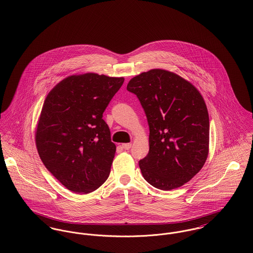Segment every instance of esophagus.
<instances>
[{
	"mask_svg": "<svg viewBox=\"0 0 253 253\" xmlns=\"http://www.w3.org/2000/svg\"><path fill=\"white\" fill-rule=\"evenodd\" d=\"M130 147H131L130 143H124V144H122V148H124L125 150H129Z\"/></svg>",
	"mask_w": 253,
	"mask_h": 253,
	"instance_id": "1",
	"label": "esophagus"
}]
</instances>
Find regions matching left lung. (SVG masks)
I'll use <instances>...</instances> for the list:
<instances>
[{"instance_id": "obj_1", "label": "left lung", "mask_w": 253, "mask_h": 253, "mask_svg": "<svg viewBox=\"0 0 253 253\" xmlns=\"http://www.w3.org/2000/svg\"><path fill=\"white\" fill-rule=\"evenodd\" d=\"M126 89L137 95L149 124V153L139 161L145 180L165 191L179 188L203 169L209 156L204 97L192 83L165 69L133 77Z\"/></svg>"}]
</instances>
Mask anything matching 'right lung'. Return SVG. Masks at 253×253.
Returning a JSON list of instances; mask_svg holds the SVG:
<instances>
[{"instance_id": "1", "label": "right lung", "mask_w": 253, "mask_h": 253, "mask_svg": "<svg viewBox=\"0 0 253 253\" xmlns=\"http://www.w3.org/2000/svg\"><path fill=\"white\" fill-rule=\"evenodd\" d=\"M124 81L96 73L71 75L44 99L37 150L48 171L74 193H91L108 178L116 145L102 117Z\"/></svg>"}]
</instances>
